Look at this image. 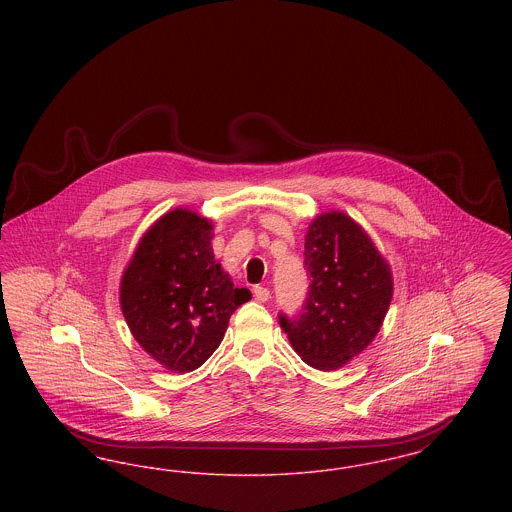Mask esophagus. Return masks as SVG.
<instances>
[{
    "mask_svg": "<svg viewBox=\"0 0 512 512\" xmlns=\"http://www.w3.org/2000/svg\"><path fill=\"white\" fill-rule=\"evenodd\" d=\"M253 297H255L259 303H265V301H268V297H270V292H268L267 288H263V286H255V288H253Z\"/></svg>",
    "mask_w": 512,
    "mask_h": 512,
    "instance_id": "1",
    "label": "esophagus"
}]
</instances>
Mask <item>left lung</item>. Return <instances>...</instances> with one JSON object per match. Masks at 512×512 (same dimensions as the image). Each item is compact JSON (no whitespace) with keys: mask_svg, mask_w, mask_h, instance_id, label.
Listing matches in <instances>:
<instances>
[{"mask_svg":"<svg viewBox=\"0 0 512 512\" xmlns=\"http://www.w3.org/2000/svg\"><path fill=\"white\" fill-rule=\"evenodd\" d=\"M311 278L299 317L280 315L295 353L313 368L334 370L376 338L393 295L390 265L365 230L343 213H322L305 236Z\"/></svg>","mask_w":512,"mask_h":512,"instance_id":"8db88e82","label":"left lung"}]
</instances>
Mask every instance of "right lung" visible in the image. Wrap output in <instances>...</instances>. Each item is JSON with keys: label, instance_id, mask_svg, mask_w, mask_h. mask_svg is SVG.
<instances>
[{"label": "right lung", "instance_id": "right-lung-1", "mask_svg": "<svg viewBox=\"0 0 512 512\" xmlns=\"http://www.w3.org/2000/svg\"><path fill=\"white\" fill-rule=\"evenodd\" d=\"M213 224L188 209L157 220L121 280V309L136 341L172 372H192L219 347L232 313L251 299L213 255Z\"/></svg>", "mask_w": 512, "mask_h": 512}]
</instances>
